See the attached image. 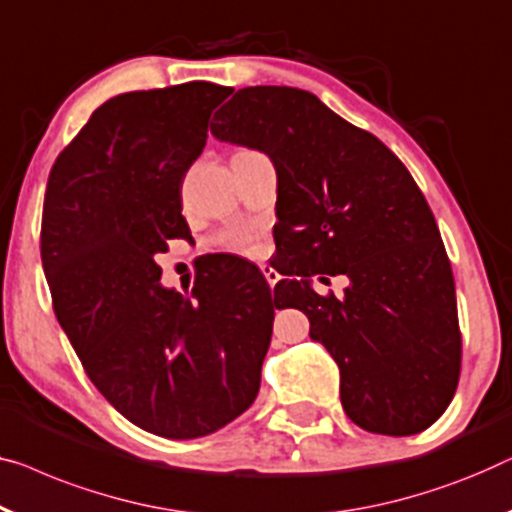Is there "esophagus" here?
Returning <instances> with one entry per match:
<instances>
[{"label": "esophagus", "mask_w": 512, "mask_h": 512, "mask_svg": "<svg viewBox=\"0 0 512 512\" xmlns=\"http://www.w3.org/2000/svg\"><path fill=\"white\" fill-rule=\"evenodd\" d=\"M261 270H263V274H265V279H268V284H270V288L277 284L279 281V272L277 270H272L270 265H261Z\"/></svg>", "instance_id": "1"}]
</instances>
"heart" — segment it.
I'll return each mask as SVG.
<instances>
[{"instance_id": "1", "label": "heart", "mask_w": 512, "mask_h": 512, "mask_svg": "<svg viewBox=\"0 0 512 512\" xmlns=\"http://www.w3.org/2000/svg\"><path fill=\"white\" fill-rule=\"evenodd\" d=\"M224 244L235 254H256V235L251 231H235L228 235Z\"/></svg>"}]
</instances>
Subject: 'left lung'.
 I'll return each mask as SVG.
<instances>
[{
  "label": "left lung",
  "instance_id": "left-lung-1",
  "mask_svg": "<svg viewBox=\"0 0 512 512\" xmlns=\"http://www.w3.org/2000/svg\"><path fill=\"white\" fill-rule=\"evenodd\" d=\"M210 129L272 159L274 242L291 256L274 302L305 311L335 358L346 416L388 436L434 425L457 390L462 335L446 247L406 166L298 87H244ZM314 273H346L345 298L318 296Z\"/></svg>",
  "mask_w": 512,
  "mask_h": 512
}]
</instances>
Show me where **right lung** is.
<instances>
[{
    "instance_id": "right-lung-1",
    "label": "right lung",
    "mask_w": 512,
    "mask_h": 512,
    "mask_svg": "<svg viewBox=\"0 0 512 512\" xmlns=\"http://www.w3.org/2000/svg\"><path fill=\"white\" fill-rule=\"evenodd\" d=\"M233 90L184 83L103 103L48 177L41 261L59 325L96 390L145 432L198 439L254 404L277 302L263 274H196L182 295L157 256L189 240L182 180Z\"/></svg>"
}]
</instances>
